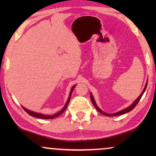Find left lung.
Segmentation results:
<instances>
[{
	"mask_svg": "<svg viewBox=\"0 0 156 156\" xmlns=\"http://www.w3.org/2000/svg\"><path fill=\"white\" fill-rule=\"evenodd\" d=\"M147 84H148V82H146V86H145L144 89V90H143L142 93L140 94V95L139 96V97H138L137 98V99H136L135 100V101H134L133 103L132 104L131 106H129V107H127V108H124V109H123V110L120 111V112H117V113H115V114H106V113L104 112H102V111H101V109H100V108H99V107H98V106L97 105V104H96V102H95V100H94V97H93L92 94H91L90 93L91 100V101H92V103H93V104H94V107H95L96 108H97V110L98 111V112L101 113V114L104 115V116H119V115H122V114H126V113H128V112H131V110H133V108H135V106H136V105H137V104L138 103V101H140V98L142 97L143 94H144V93L145 92V91H146V87H147Z\"/></svg>",
	"mask_w": 156,
	"mask_h": 156,
	"instance_id": "left-lung-1",
	"label": "left lung"
}]
</instances>
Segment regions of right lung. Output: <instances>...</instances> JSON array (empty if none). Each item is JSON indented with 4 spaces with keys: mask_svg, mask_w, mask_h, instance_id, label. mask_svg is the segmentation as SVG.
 I'll use <instances>...</instances> for the list:
<instances>
[{
    "mask_svg": "<svg viewBox=\"0 0 156 156\" xmlns=\"http://www.w3.org/2000/svg\"><path fill=\"white\" fill-rule=\"evenodd\" d=\"M75 87V86H74L72 87L71 91H70V94H69V98H68L67 102H66L65 106H64V108L62 109L60 112H59L58 113H57V114H55V115H52V116H48V115H44V114H38V113H36V112H32V111H30L28 109H27V108H24L23 106V109H24L25 112H26L27 114L29 115H30L32 116H34L35 117V118H38V119H54V118H56V117L59 116V115H61L62 113L65 112L66 108H67V106L68 105V104H69V100H70V98H71V95H72V91L74 90V88Z\"/></svg>",
    "mask_w": 156,
    "mask_h": 156,
    "instance_id": "right-lung-1",
    "label": "right lung"
}]
</instances>
